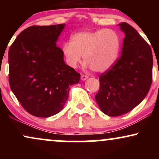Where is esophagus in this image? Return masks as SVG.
<instances>
[{
  "mask_svg": "<svg viewBox=\"0 0 159 159\" xmlns=\"http://www.w3.org/2000/svg\"><path fill=\"white\" fill-rule=\"evenodd\" d=\"M81 78L82 81H85L86 79H87V78H88V76L86 75H81Z\"/></svg>",
  "mask_w": 159,
  "mask_h": 159,
  "instance_id": "1",
  "label": "esophagus"
}]
</instances>
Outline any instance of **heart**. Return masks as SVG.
<instances>
[{
  "label": "heart",
  "mask_w": 159,
  "mask_h": 159,
  "mask_svg": "<svg viewBox=\"0 0 159 159\" xmlns=\"http://www.w3.org/2000/svg\"><path fill=\"white\" fill-rule=\"evenodd\" d=\"M120 43L119 34L112 29L85 30L75 34L71 42H65L62 52L66 63L72 68L78 66L83 56L87 66L94 72H104L117 60Z\"/></svg>",
  "instance_id": "b5f03b06"
}]
</instances>
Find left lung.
I'll use <instances>...</instances> for the list:
<instances>
[{
  "label": "left lung",
  "instance_id": "8db88e82",
  "mask_svg": "<svg viewBox=\"0 0 159 159\" xmlns=\"http://www.w3.org/2000/svg\"><path fill=\"white\" fill-rule=\"evenodd\" d=\"M125 33L122 55L113 66L100 74L96 102L104 114L117 116L126 114L143 101L152 80L150 46L129 24H120Z\"/></svg>",
  "mask_w": 159,
  "mask_h": 159
}]
</instances>
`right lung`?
Listing matches in <instances>:
<instances>
[{"mask_svg":"<svg viewBox=\"0 0 159 159\" xmlns=\"http://www.w3.org/2000/svg\"><path fill=\"white\" fill-rule=\"evenodd\" d=\"M65 24L34 25L24 30L8 53L9 82L12 93L27 112L48 117L63 109L69 87L81 75L63 61L57 46Z\"/></svg>","mask_w":159,"mask_h":159,"instance_id":"right-lung-1","label":"right lung"}]
</instances>
